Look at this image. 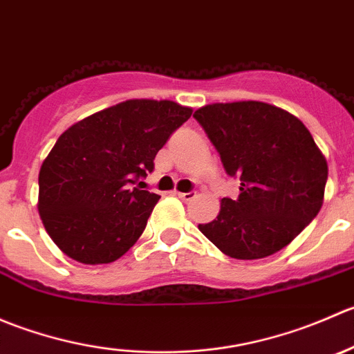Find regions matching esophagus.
Instances as JSON below:
<instances>
[{
	"label": "esophagus",
	"mask_w": 354,
	"mask_h": 354,
	"mask_svg": "<svg viewBox=\"0 0 354 354\" xmlns=\"http://www.w3.org/2000/svg\"><path fill=\"white\" fill-rule=\"evenodd\" d=\"M178 197L181 200H185V202H188V200H194L197 197V192H188V194H183V192H178Z\"/></svg>",
	"instance_id": "34e87169"
}]
</instances>
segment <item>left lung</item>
Instances as JSON below:
<instances>
[{"label":"left lung","instance_id":"8db88e82","mask_svg":"<svg viewBox=\"0 0 354 354\" xmlns=\"http://www.w3.org/2000/svg\"><path fill=\"white\" fill-rule=\"evenodd\" d=\"M230 176L236 200L223 198L198 230L231 259L269 257L291 243L319 214L327 160L308 128L288 111L259 101L217 102L195 111Z\"/></svg>","mask_w":354,"mask_h":354}]
</instances>
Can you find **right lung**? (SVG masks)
<instances>
[{
  "label": "right lung",
  "instance_id": "obj_1",
  "mask_svg": "<svg viewBox=\"0 0 354 354\" xmlns=\"http://www.w3.org/2000/svg\"><path fill=\"white\" fill-rule=\"evenodd\" d=\"M192 116L173 101L130 99L71 124L39 171L42 224L70 259L109 263L147 226L159 195L133 187L154 171L167 138Z\"/></svg>",
  "mask_w": 354,
  "mask_h": 354
}]
</instances>
